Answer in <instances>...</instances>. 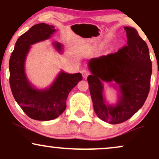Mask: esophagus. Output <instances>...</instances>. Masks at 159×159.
Segmentation results:
<instances>
[{
    "instance_id": "34e87169",
    "label": "esophagus",
    "mask_w": 159,
    "mask_h": 159,
    "mask_svg": "<svg viewBox=\"0 0 159 159\" xmlns=\"http://www.w3.org/2000/svg\"><path fill=\"white\" fill-rule=\"evenodd\" d=\"M81 74H82V76H83L84 78H87V76L89 75V71H88V70H83L81 71Z\"/></svg>"
}]
</instances>
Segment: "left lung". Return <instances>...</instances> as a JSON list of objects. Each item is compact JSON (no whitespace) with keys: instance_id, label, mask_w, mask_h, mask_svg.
Masks as SVG:
<instances>
[{"instance_id":"obj_1","label":"left lung","mask_w":159,"mask_h":159,"mask_svg":"<svg viewBox=\"0 0 159 159\" xmlns=\"http://www.w3.org/2000/svg\"><path fill=\"white\" fill-rule=\"evenodd\" d=\"M124 29L127 45L88 61L91 75L87 81L94 112L109 124L122 123L131 117L144 105L150 90L152 62L148 45L134 28L125 26ZM104 83L118 92L115 104L106 100Z\"/></svg>"}]
</instances>
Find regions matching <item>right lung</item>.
I'll return each mask as SVG.
<instances>
[{
	"label": "right lung",
	"instance_id": "1",
	"mask_svg": "<svg viewBox=\"0 0 159 159\" xmlns=\"http://www.w3.org/2000/svg\"><path fill=\"white\" fill-rule=\"evenodd\" d=\"M56 30L53 25L39 23L18 38L9 59V84L18 105L30 118L40 121L56 119L65 111L70 92L82 80L80 73L70 74L61 70L50 86L39 89L33 85L25 73V61L31 45L49 39ZM53 44L63 53V45Z\"/></svg>",
	"mask_w": 159,
	"mask_h": 159
}]
</instances>
